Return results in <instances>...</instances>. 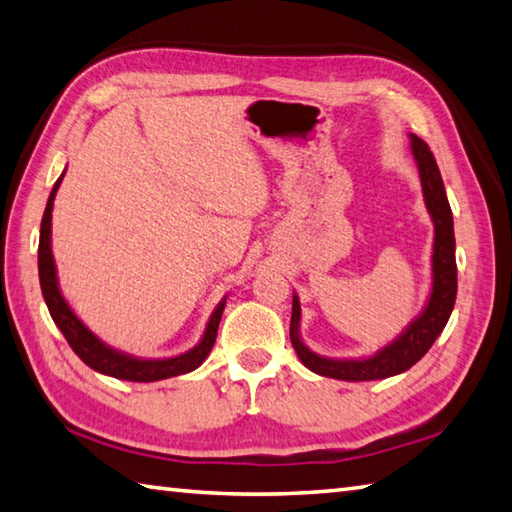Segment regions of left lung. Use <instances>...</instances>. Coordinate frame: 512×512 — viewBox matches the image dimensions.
<instances>
[{
    "label": "left lung",
    "instance_id": "8db88e82",
    "mask_svg": "<svg viewBox=\"0 0 512 512\" xmlns=\"http://www.w3.org/2000/svg\"><path fill=\"white\" fill-rule=\"evenodd\" d=\"M412 152L418 163V172H421L425 206L434 219V284L430 302H427L421 318L414 320L401 338L392 342V345H387L385 349H380L376 356H371L367 360H333L315 356V353L300 340V333H297V324H300V302H297V295H293L291 342L297 356H300L304 365L315 371V374L338 380H356V383L358 380H376L403 374V371L416 365V362L430 351L434 340L439 338V333L450 320L454 300H457V259H454L452 210L448 197H445L443 179L439 165L434 161V154L430 152L427 143L414 134Z\"/></svg>",
    "mask_w": 512,
    "mask_h": 512
}]
</instances>
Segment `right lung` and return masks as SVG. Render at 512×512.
I'll return each mask as SVG.
<instances>
[{
  "instance_id": "add662e5",
  "label": "right lung",
  "mask_w": 512,
  "mask_h": 512,
  "mask_svg": "<svg viewBox=\"0 0 512 512\" xmlns=\"http://www.w3.org/2000/svg\"><path fill=\"white\" fill-rule=\"evenodd\" d=\"M62 176L55 181L51 197L46 201V210L40 226V248H37V271H40V286H42L44 302L49 306L53 322L58 324L62 336L67 338L69 347L78 353V358L85 362V365L100 371V374L114 376L120 380H134V383H154V380L181 376V374H188L192 369H197L201 362L208 358L212 345H215L221 313H224L226 302H221L215 309V313H212L208 329L203 333V338L197 347L188 353H183V356L167 358V360H138L132 356H125V353L120 351L109 349L102 345V342L76 318V315H73L69 304L64 302V297L60 295L58 277H55V264L51 255V210H53V199H55V192L60 188Z\"/></svg>"
}]
</instances>
